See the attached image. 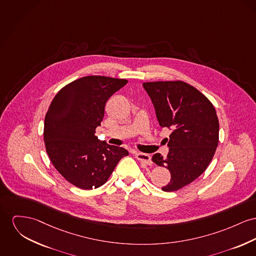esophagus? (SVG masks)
<instances>
[{
  "instance_id": "obj_1",
  "label": "esophagus",
  "mask_w": 256,
  "mask_h": 256,
  "mask_svg": "<svg viewBox=\"0 0 256 256\" xmlns=\"http://www.w3.org/2000/svg\"><path fill=\"white\" fill-rule=\"evenodd\" d=\"M136 158L142 163L146 165H152V158L150 155L146 154H140V152H135Z\"/></svg>"
}]
</instances>
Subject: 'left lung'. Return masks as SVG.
<instances>
[{"label":"left lung","instance_id":"8db88e82","mask_svg":"<svg viewBox=\"0 0 256 256\" xmlns=\"http://www.w3.org/2000/svg\"><path fill=\"white\" fill-rule=\"evenodd\" d=\"M160 126L172 129L166 158L154 154L152 160L170 172L166 192L184 188L201 176L218 144L220 123L210 101L195 87L182 80L144 82Z\"/></svg>","mask_w":256,"mask_h":256}]
</instances>
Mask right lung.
<instances>
[{
	"instance_id": "obj_1",
	"label": "right lung",
	"mask_w": 256,
	"mask_h": 256,
	"mask_svg": "<svg viewBox=\"0 0 256 256\" xmlns=\"http://www.w3.org/2000/svg\"><path fill=\"white\" fill-rule=\"evenodd\" d=\"M127 82L84 76L64 86L52 100L44 118L46 150L55 169L72 186L86 190L102 186L120 159L129 154L95 136L106 102Z\"/></svg>"
}]
</instances>
